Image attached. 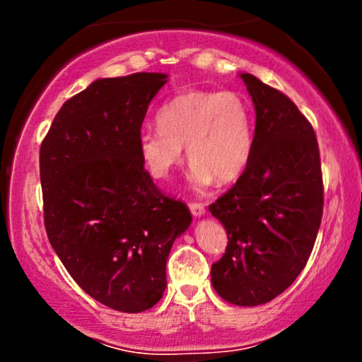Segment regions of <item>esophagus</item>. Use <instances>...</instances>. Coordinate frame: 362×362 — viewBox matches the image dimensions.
Here are the masks:
<instances>
[{
    "instance_id": "34e87169",
    "label": "esophagus",
    "mask_w": 362,
    "mask_h": 362,
    "mask_svg": "<svg viewBox=\"0 0 362 362\" xmlns=\"http://www.w3.org/2000/svg\"><path fill=\"white\" fill-rule=\"evenodd\" d=\"M189 207H190V213H192L195 218H199V216L206 213V206L202 204V202H190Z\"/></svg>"
}]
</instances>
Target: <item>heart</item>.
<instances>
[{
	"label": "heart",
	"instance_id": "obj_1",
	"mask_svg": "<svg viewBox=\"0 0 362 362\" xmlns=\"http://www.w3.org/2000/svg\"><path fill=\"white\" fill-rule=\"evenodd\" d=\"M158 127L139 134L138 148L149 175L163 180L184 156L192 163L190 182L206 189L218 178L231 182L247 168L253 151V112L242 93L189 90L158 110Z\"/></svg>",
	"mask_w": 362,
	"mask_h": 362
}]
</instances>
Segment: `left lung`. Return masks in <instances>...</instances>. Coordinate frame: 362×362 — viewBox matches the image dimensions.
Returning <instances> with one entry per match:
<instances>
[{
	"mask_svg": "<svg viewBox=\"0 0 362 362\" xmlns=\"http://www.w3.org/2000/svg\"><path fill=\"white\" fill-rule=\"evenodd\" d=\"M240 76L255 107L253 151L236 184L209 206L228 235L211 282L231 305L257 306L305 269L322 223L323 180L308 119L282 91Z\"/></svg>",
	"mask_w": 362,
	"mask_h": 362,
	"instance_id": "8db88e82",
	"label": "left lung"
}]
</instances>
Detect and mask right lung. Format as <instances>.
Segmentation results:
<instances>
[{"mask_svg": "<svg viewBox=\"0 0 362 362\" xmlns=\"http://www.w3.org/2000/svg\"><path fill=\"white\" fill-rule=\"evenodd\" d=\"M163 73L102 78L64 102L40 144L49 242L93 300L139 313L167 288V259L192 223L144 170L138 141Z\"/></svg>", "mask_w": 362, "mask_h": 362, "instance_id": "right-lung-1", "label": "right lung"}]
</instances>
